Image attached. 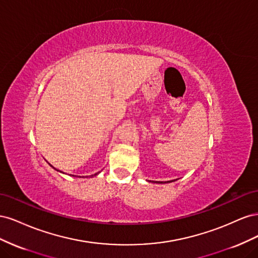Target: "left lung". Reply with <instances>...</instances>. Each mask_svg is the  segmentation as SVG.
I'll list each match as a JSON object with an SVG mask.
<instances>
[{"instance_id":"obj_1","label":"left lung","mask_w":258,"mask_h":258,"mask_svg":"<svg viewBox=\"0 0 258 258\" xmlns=\"http://www.w3.org/2000/svg\"><path fill=\"white\" fill-rule=\"evenodd\" d=\"M174 181H175V179H174ZM173 181V179H172V181H167V182H155V181H148V182H153V183H158V184H166V183H171V182H174Z\"/></svg>"}]
</instances>
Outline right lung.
<instances>
[{
  "label": "right lung",
  "instance_id": "1",
  "mask_svg": "<svg viewBox=\"0 0 258 258\" xmlns=\"http://www.w3.org/2000/svg\"><path fill=\"white\" fill-rule=\"evenodd\" d=\"M50 166H51V165H50ZM51 167H52V166H51ZM52 168H53V167H52ZM53 169H54V168H53ZM57 171H59V170H57ZM60 172H61V171H60ZM99 173H100V172H97V173H95V174H92V175H91V177H92V176H96V175H98ZM73 176H75V175H73Z\"/></svg>",
  "mask_w": 258,
  "mask_h": 258
}]
</instances>
